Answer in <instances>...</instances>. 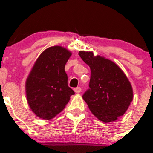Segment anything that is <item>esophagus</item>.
<instances>
[{
	"label": "esophagus",
	"mask_w": 153,
	"mask_h": 153,
	"mask_svg": "<svg viewBox=\"0 0 153 153\" xmlns=\"http://www.w3.org/2000/svg\"><path fill=\"white\" fill-rule=\"evenodd\" d=\"M74 91H75V93H77V94H79V93L81 92V88H80V87L75 88H74Z\"/></svg>",
	"instance_id": "34e87169"
}]
</instances>
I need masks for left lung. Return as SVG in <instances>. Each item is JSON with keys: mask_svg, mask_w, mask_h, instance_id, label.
<instances>
[{"mask_svg": "<svg viewBox=\"0 0 153 153\" xmlns=\"http://www.w3.org/2000/svg\"><path fill=\"white\" fill-rule=\"evenodd\" d=\"M81 59L90 67L89 88L82 95L95 117L103 122L117 120L124 115L132 101L129 80L114 62L91 52L80 51Z\"/></svg>", "mask_w": 153, "mask_h": 153, "instance_id": "1", "label": "left lung"}]
</instances>
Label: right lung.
<instances>
[{
  "mask_svg": "<svg viewBox=\"0 0 153 153\" xmlns=\"http://www.w3.org/2000/svg\"><path fill=\"white\" fill-rule=\"evenodd\" d=\"M71 53L59 46L40 54L26 82L27 101L39 118L51 119L64 109L75 92L68 86L65 65Z\"/></svg>",
  "mask_w": 153,
  "mask_h": 153,
  "instance_id": "1",
  "label": "right lung"
}]
</instances>
